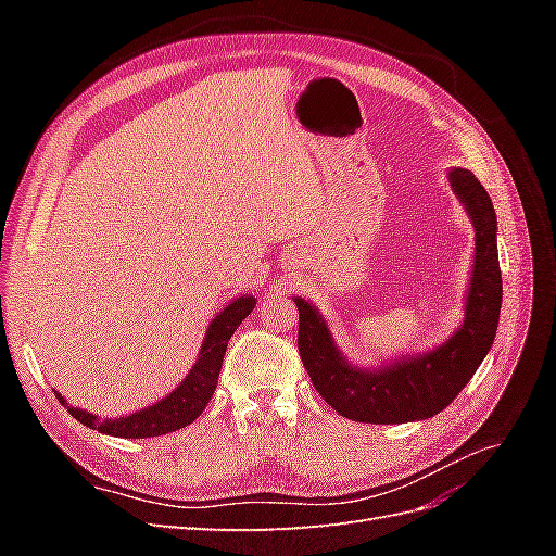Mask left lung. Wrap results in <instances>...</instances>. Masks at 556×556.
<instances>
[{
  "instance_id": "1",
  "label": "left lung",
  "mask_w": 556,
  "mask_h": 556,
  "mask_svg": "<svg viewBox=\"0 0 556 556\" xmlns=\"http://www.w3.org/2000/svg\"><path fill=\"white\" fill-rule=\"evenodd\" d=\"M447 180L473 223L476 252L464 319L445 343L371 368L350 364L336 345L325 315L311 301L294 296L299 355L313 387L336 413L355 422L403 425L439 415L476 376L494 343L503 296L496 211L490 194L468 169L452 166Z\"/></svg>"
}]
</instances>
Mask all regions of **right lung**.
<instances>
[{"mask_svg": "<svg viewBox=\"0 0 556 556\" xmlns=\"http://www.w3.org/2000/svg\"><path fill=\"white\" fill-rule=\"evenodd\" d=\"M255 296L243 294L231 301L227 308L217 313L206 329V339L199 348V357L190 374L182 378V382L176 387L172 394H166L157 403H150V406L121 417H99L83 408H74L66 403V399L58 392V401L64 403L70 413L78 419L80 425L90 429H97L99 433L115 435V439H150V435H162L172 433L182 427L192 425L194 419L204 413L208 401L217 387V376H220L223 359L227 343L239 329V325L255 308Z\"/></svg>", "mask_w": 556, "mask_h": 556, "instance_id": "obj_1", "label": "right lung"}]
</instances>
